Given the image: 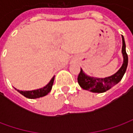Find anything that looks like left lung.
<instances>
[{
    "label": "left lung",
    "instance_id": "obj_1",
    "mask_svg": "<svg viewBox=\"0 0 133 133\" xmlns=\"http://www.w3.org/2000/svg\"><path fill=\"white\" fill-rule=\"evenodd\" d=\"M122 41H123L122 54L123 57V63L120 69L113 75L106 78H100L89 76L85 74L82 68H81V72L78 77V82L80 86L83 89L89 90L92 92L101 93L110 90L112 87L121 81V79L123 78V75L125 72L128 63V57L127 55L125 49V42L123 35H122Z\"/></svg>",
    "mask_w": 133,
    "mask_h": 133
}]
</instances>
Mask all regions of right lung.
Listing matches in <instances>:
<instances>
[{
    "mask_svg": "<svg viewBox=\"0 0 133 133\" xmlns=\"http://www.w3.org/2000/svg\"><path fill=\"white\" fill-rule=\"evenodd\" d=\"M54 79H55V76H53L52 79L45 86H44L43 88H41L39 89L33 90H25V91H22V90H17L16 88L15 89L19 92L21 95L25 96V98H30V99H35V98H39L41 97H43L50 92V90L52 89V84L54 82Z\"/></svg>",
    "mask_w": 133,
    "mask_h": 133,
    "instance_id": "right-lung-1",
    "label": "right lung"
}]
</instances>
